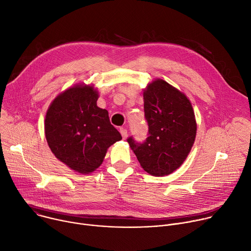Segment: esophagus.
<instances>
[{
  "mask_svg": "<svg viewBox=\"0 0 251 251\" xmlns=\"http://www.w3.org/2000/svg\"><path fill=\"white\" fill-rule=\"evenodd\" d=\"M120 133H121L123 139H126V138H127V130H126V129L120 128Z\"/></svg>",
  "mask_w": 251,
  "mask_h": 251,
  "instance_id": "34e87169",
  "label": "esophagus"
}]
</instances>
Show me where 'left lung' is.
<instances>
[{"label":"left lung","mask_w":251,"mask_h":251,"mask_svg":"<svg viewBox=\"0 0 251 251\" xmlns=\"http://www.w3.org/2000/svg\"><path fill=\"white\" fill-rule=\"evenodd\" d=\"M149 136L144 143L127 139L141 167L155 176L180 168L190 154L197 135V121L187 95L157 78L143 90Z\"/></svg>","instance_id":"left-lung-1"}]
</instances>
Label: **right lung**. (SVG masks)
Listing matches in <instances>:
<instances>
[{
    "instance_id": "add662e5",
    "label": "right lung",
    "mask_w": 251,
    "mask_h": 251,
    "mask_svg": "<svg viewBox=\"0 0 251 251\" xmlns=\"http://www.w3.org/2000/svg\"><path fill=\"white\" fill-rule=\"evenodd\" d=\"M99 92L78 83L60 92L50 103L45 134L52 154L69 169L90 174L102 164L108 148L122 139L108 111L97 106Z\"/></svg>"
}]
</instances>
